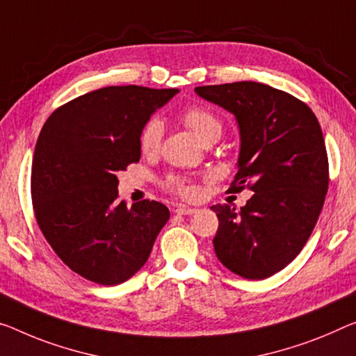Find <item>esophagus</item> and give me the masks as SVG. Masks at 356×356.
<instances>
[{"mask_svg": "<svg viewBox=\"0 0 356 356\" xmlns=\"http://www.w3.org/2000/svg\"><path fill=\"white\" fill-rule=\"evenodd\" d=\"M197 210L195 209H191V207H184V205H178L177 209H175V213H178V215H194Z\"/></svg>", "mask_w": 356, "mask_h": 356, "instance_id": "obj_1", "label": "esophagus"}]
</instances>
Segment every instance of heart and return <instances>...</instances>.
Listing matches in <instances>:
<instances>
[{"label": "heart", "mask_w": 356, "mask_h": 356, "mask_svg": "<svg viewBox=\"0 0 356 356\" xmlns=\"http://www.w3.org/2000/svg\"><path fill=\"white\" fill-rule=\"evenodd\" d=\"M181 121L193 134L199 138L202 143H207L213 138L220 140L222 134V124L215 114L210 113L205 108H189L188 111L181 114ZM163 136V122L161 119L152 118L147 121L140 132V151L145 156H152L159 151ZM165 188L170 189L172 193H177L181 197H194L195 186L189 181L188 178L181 177H170L165 181Z\"/></svg>", "instance_id": "obj_1"}]
</instances>
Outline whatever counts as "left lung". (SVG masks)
Masks as SVG:
<instances>
[{
  "label": "left lung",
  "instance_id": "8db88e82",
  "mask_svg": "<svg viewBox=\"0 0 356 356\" xmlns=\"http://www.w3.org/2000/svg\"><path fill=\"white\" fill-rule=\"evenodd\" d=\"M195 94L234 114L240 152L232 186L254 193L240 210L211 207L220 220L216 258L262 280L300 253L323 209L330 175L318 119L296 97L254 81L195 87Z\"/></svg>",
  "mask_w": 356,
  "mask_h": 356
}]
</instances>
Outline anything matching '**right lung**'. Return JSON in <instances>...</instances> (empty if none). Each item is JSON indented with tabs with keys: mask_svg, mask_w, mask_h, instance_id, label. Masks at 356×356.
<instances>
[{
	"mask_svg": "<svg viewBox=\"0 0 356 356\" xmlns=\"http://www.w3.org/2000/svg\"><path fill=\"white\" fill-rule=\"evenodd\" d=\"M178 89L111 86L56 109L38 136L31 199L41 232L71 270L98 285L134 277L170 211L118 197V172L138 162L140 132Z\"/></svg>",
	"mask_w": 356,
	"mask_h": 356,
	"instance_id": "add662e5",
	"label": "right lung"
}]
</instances>
